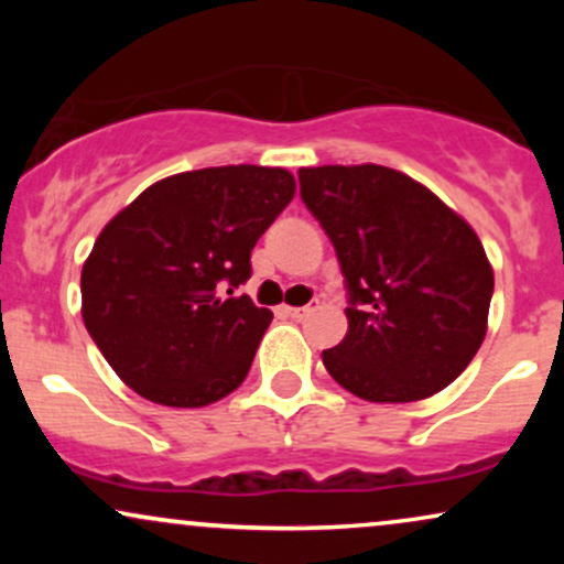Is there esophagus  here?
<instances>
[{"label": "esophagus", "instance_id": "34e87169", "mask_svg": "<svg viewBox=\"0 0 564 564\" xmlns=\"http://www.w3.org/2000/svg\"><path fill=\"white\" fill-rule=\"evenodd\" d=\"M315 304H318V302H315ZM315 304H304V307H283V313H286L289 318L302 321V318H307L310 313H315Z\"/></svg>", "mask_w": 564, "mask_h": 564}]
</instances>
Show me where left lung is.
Listing matches in <instances>:
<instances>
[{
    "label": "left lung",
    "instance_id": "8db88e82",
    "mask_svg": "<svg viewBox=\"0 0 564 564\" xmlns=\"http://www.w3.org/2000/svg\"><path fill=\"white\" fill-rule=\"evenodd\" d=\"M300 193L349 291L345 339L321 355L332 379L368 403L445 390L488 332L494 268L471 225L379 164L302 166Z\"/></svg>",
    "mask_w": 564,
    "mask_h": 564
}]
</instances>
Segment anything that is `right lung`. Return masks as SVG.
I'll list each match as a JSON object with an SVG mask.
<instances>
[{
	"label": "right lung",
	"mask_w": 564,
	"mask_h": 564,
	"mask_svg": "<svg viewBox=\"0 0 564 564\" xmlns=\"http://www.w3.org/2000/svg\"><path fill=\"white\" fill-rule=\"evenodd\" d=\"M294 191L281 166L180 172L100 230L82 268V318L127 387L170 408L241 387L273 313L232 289Z\"/></svg>",
	"instance_id": "right-lung-1"
}]
</instances>
